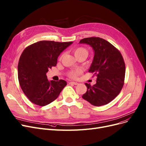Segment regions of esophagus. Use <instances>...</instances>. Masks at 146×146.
I'll use <instances>...</instances> for the list:
<instances>
[{"mask_svg":"<svg viewBox=\"0 0 146 146\" xmlns=\"http://www.w3.org/2000/svg\"><path fill=\"white\" fill-rule=\"evenodd\" d=\"M70 84H72V85H78V83L77 82H70V83H69Z\"/></svg>","mask_w":146,"mask_h":146,"instance_id":"esophagus-1","label":"esophagus"}]
</instances>
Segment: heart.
<instances>
[{
  "instance_id": "1",
  "label": "heart",
  "mask_w": 146,
  "mask_h": 146,
  "mask_svg": "<svg viewBox=\"0 0 146 146\" xmlns=\"http://www.w3.org/2000/svg\"><path fill=\"white\" fill-rule=\"evenodd\" d=\"M73 53L76 57H77V56H86V57H87V56L88 54V50L84 47H78L76 48H75L73 50ZM82 70L80 68H78V69L73 70V71L70 72L69 73V76L71 78H76L78 75L82 73Z\"/></svg>"
}]
</instances>
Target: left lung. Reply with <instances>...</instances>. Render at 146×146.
<instances>
[{
	"mask_svg": "<svg viewBox=\"0 0 146 146\" xmlns=\"http://www.w3.org/2000/svg\"><path fill=\"white\" fill-rule=\"evenodd\" d=\"M79 44L92 47L95 54L88 72L97 77L93 86L85 84L87 90L82 98L95 106L107 104L119 95L124 86L125 66L123 56L110 42L100 37L84 38Z\"/></svg>",
	"mask_w": 146,
	"mask_h": 146,
	"instance_id": "1",
	"label": "left lung"
}]
</instances>
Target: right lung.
<instances>
[{
  "instance_id": "add662e5",
  "label": "right lung",
  "mask_w": 146,
  "mask_h": 146,
  "mask_svg": "<svg viewBox=\"0 0 146 146\" xmlns=\"http://www.w3.org/2000/svg\"><path fill=\"white\" fill-rule=\"evenodd\" d=\"M72 43L42 40L23 50L19 60L18 79L23 92L33 104H50L67 86L62 79L48 81L46 73L56 66L60 54Z\"/></svg>"
}]
</instances>
